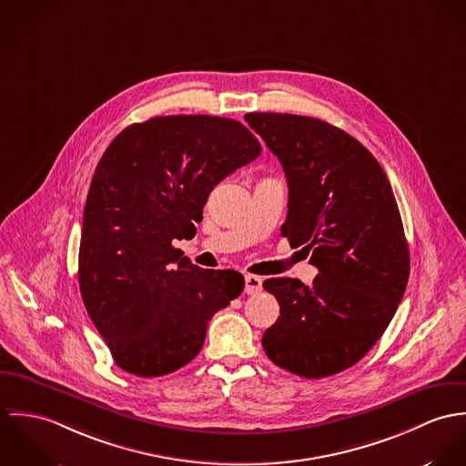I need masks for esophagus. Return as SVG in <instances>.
<instances>
[{
  "mask_svg": "<svg viewBox=\"0 0 466 466\" xmlns=\"http://www.w3.org/2000/svg\"><path fill=\"white\" fill-rule=\"evenodd\" d=\"M262 289V279L258 275H247L245 277V293L247 295H258Z\"/></svg>",
  "mask_w": 466,
  "mask_h": 466,
  "instance_id": "34e87169",
  "label": "esophagus"
}]
</instances>
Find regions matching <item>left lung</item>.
I'll list each match as a JSON object with an SVG mask.
<instances>
[{"label":"left lung","mask_w":466,"mask_h":466,"mask_svg":"<svg viewBox=\"0 0 466 466\" xmlns=\"http://www.w3.org/2000/svg\"><path fill=\"white\" fill-rule=\"evenodd\" d=\"M245 119L288 178L280 232L310 250L319 271L312 286L289 277L264 280L280 306L264 330V352L300 377L339 373L384 334L408 286L410 250L393 189L377 158L327 121L280 112Z\"/></svg>","instance_id":"left-lung-1"}]
</instances>
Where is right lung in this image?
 Instances as JSON below:
<instances>
[{"label": "right lung", "instance_id": "add662e5", "mask_svg": "<svg viewBox=\"0 0 466 466\" xmlns=\"http://www.w3.org/2000/svg\"><path fill=\"white\" fill-rule=\"evenodd\" d=\"M260 154L239 121L158 116L114 137L84 208L78 282L116 364L160 377L193 361L208 319L245 288L234 269H202L173 239L197 234L208 193Z\"/></svg>", "mask_w": 466, "mask_h": 466}]
</instances>
